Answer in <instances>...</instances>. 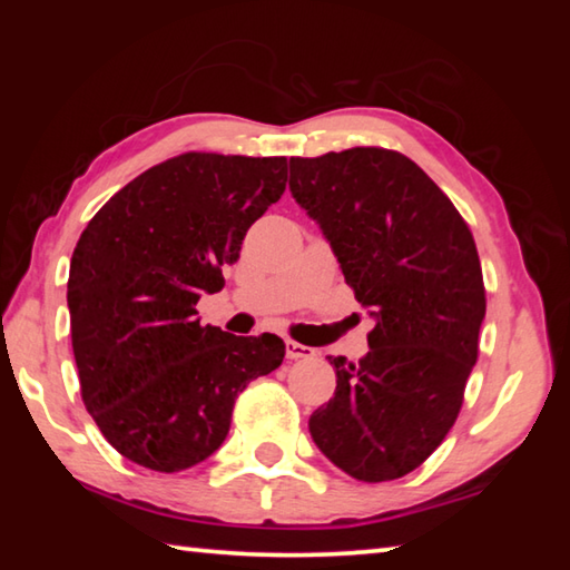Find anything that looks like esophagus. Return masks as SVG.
<instances>
[{"mask_svg": "<svg viewBox=\"0 0 570 570\" xmlns=\"http://www.w3.org/2000/svg\"><path fill=\"white\" fill-rule=\"evenodd\" d=\"M286 356L288 360H312L314 350L312 346H304L298 342H286Z\"/></svg>", "mask_w": 570, "mask_h": 570, "instance_id": "1", "label": "esophagus"}]
</instances>
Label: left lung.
I'll use <instances>...</instances> for the list:
<instances>
[{
    "instance_id": "8db88e82",
    "label": "left lung",
    "mask_w": 570,
    "mask_h": 570,
    "mask_svg": "<svg viewBox=\"0 0 570 570\" xmlns=\"http://www.w3.org/2000/svg\"><path fill=\"white\" fill-rule=\"evenodd\" d=\"M296 204L330 238L354 298L377 326L360 364L308 420L326 458L362 482L407 475L455 424L478 362L485 284L475 238L417 163L390 148L292 158Z\"/></svg>"
}]
</instances>
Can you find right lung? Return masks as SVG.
<instances>
[{"mask_svg":"<svg viewBox=\"0 0 570 570\" xmlns=\"http://www.w3.org/2000/svg\"><path fill=\"white\" fill-rule=\"evenodd\" d=\"M284 188V156L190 150L140 173L82 230L67 282L72 352L85 407L122 458L198 465L226 440L238 394L284 362L276 334L196 320Z\"/></svg>","mask_w":570,"mask_h":570,"instance_id":"1","label":"right lung"}]
</instances>
